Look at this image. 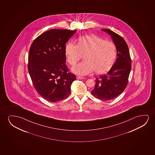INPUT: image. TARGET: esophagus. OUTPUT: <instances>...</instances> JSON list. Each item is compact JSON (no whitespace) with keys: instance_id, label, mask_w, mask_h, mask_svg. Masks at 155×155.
<instances>
[{"instance_id":"1","label":"esophagus","mask_w":155,"mask_h":155,"mask_svg":"<svg viewBox=\"0 0 155 155\" xmlns=\"http://www.w3.org/2000/svg\"><path fill=\"white\" fill-rule=\"evenodd\" d=\"M76 78L77 79H84L83 77L80 76H77Z\"/></svg>"}]
</instances>
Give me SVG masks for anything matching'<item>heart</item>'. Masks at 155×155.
I'll use <instances>...</instances> for the list:
<instances>
[{
    "label": "heart",
    "mask_w": 155,
    "mask_h": 155,
    "mask_svg": "<svg viewBox=\"0 0 155 155\" xmlns=\"http://www.w3.org/2000/svg\"><path fill=\"white\" fill-rule=\"evenodd\" d=\"M67 60L74 66L84 55L85 61L72 68L77 74H89L94 70L103 74L110 70L117 57L114 43L93 34L81 36L77 45L69 42L65 48Z\"/></svg>",
    "instance_id": "b5f03b06"
}]
</instances>
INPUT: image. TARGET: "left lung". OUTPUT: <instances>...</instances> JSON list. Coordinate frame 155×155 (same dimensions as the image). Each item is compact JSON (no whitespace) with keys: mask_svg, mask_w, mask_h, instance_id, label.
I'll list each match as a JSON object with an SVG mask.
<instances>
[{"mask_svg":"<svg viewBox=\"0 0 155 155\" xmlns=\"http://www.w3.org/2000/svg\"><path fill=\"white\" fill-rule=\"evenodd\" d=\"M110 35L117 50V59L106 74L96 78L93 95L100 100L108 101L119 96L127 87L131 69L129 50L124 38L108 29H102Z\"/></svg>","mask_w":155,"mask_h":155,"instance_id":"8db88e82","label":"left lung"}]
</instances>
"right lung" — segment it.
<instances>
[{"label":"right lung","mask_w":155,"mask_h":155,"mask_svg":"<svg viewBox=\"0 0 155 155\" xmlns=\"http://www.w3.org/2000/svg\"><path fill=\"white\" fill-rule=\"evenodd\" d=\"M76 30L52 29L37 37L30 47L28 70L36 91L49 102L68 97L76 76L66 66V43Z\"/></svg>","instance_id":"obj_1"}]
</instances>
